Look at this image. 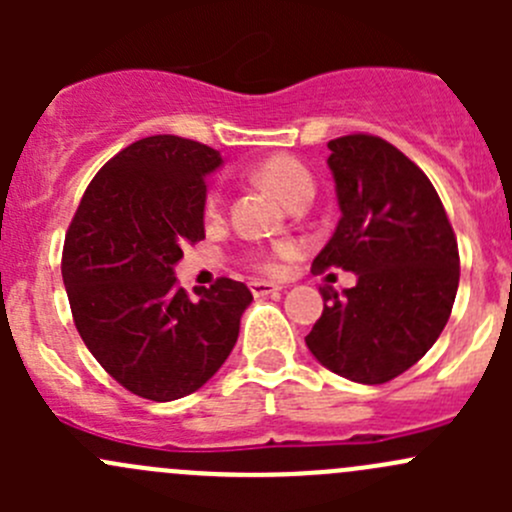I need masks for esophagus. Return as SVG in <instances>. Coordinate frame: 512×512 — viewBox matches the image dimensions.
Masks as SVG:
<instances>
[{
  "label": "esophagus",
  "instance_id": "34e87169",
  "mask_svg": "<svg viewBox=\"0 0 512 512\" xmlns=\"http://www.w3.org/2000/svg\"><path fill=\"white\" fill-rule=\"evenodd\" d=\"M250 289H252V294H255V297H267V294L282 292L280 285H275V282H265V280H252Z\"/></svg>",
  "mask_w": 512,
  "mask_h": 512
}]
</instances>
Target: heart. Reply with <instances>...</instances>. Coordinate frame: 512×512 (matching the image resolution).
Instances as JSON below:
<instances>
[{
  "instance_id": "heart-1",
  "label": "heart",
  "mask_w": 512,
  "mask_h": 512,
  "mask_svg": "<svg viewBox=\"0 0 512 512\" xmlns=\"http://www.w3.org/2000/svg\"><path fill=\"white\" fill-rule=\"evenodd\" d=\"M255 178L265 185L267 190L277 195L280 200H285L289 205L299 193L304 190H312V175L309 170L304 168L299 160L289 158V156H272L267 160H262L260 165L255 168ZM218 208V198L210 195L208 200V210ZM287 255V247H280L277 252L272 255H257L255 257V265L257 270L262 272H277L280 270V257Z\"/></svg>"
}]
</instances>
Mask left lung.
Masks as SVG:
<instances>
[{
	"instance_id": "left-lung-1",
	"label": "left lung",
	"mask_w": 512,
	"mask_h": 512,
	"mask_svg": "<svg viewBox=\"0 0 512 512\" xmlns=\"http://www.w3.org/2000/svg\"><path fill=\"white\" fill-rule=\"evenodd\" d=\"M342 210L314 270L342 267L356 285L322 292L307 334L314 359L356 384H384L433 347L458 292V245L431 180L384 138L327 143Z\"/></svg>"
}]
</instances>
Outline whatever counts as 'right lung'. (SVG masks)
I'll return each instance as SVG.
<instances>
[{"label": "right lung", "mask_w": 512, "mask_h": 512, "mask_svg": "<svg viewBox=\"0 0 512 512\" xmlns=\"http://www.w3.org/2000/svg\"><path fill=\"white\" fill-rule=\"evenodd\" d=\"M215 148L148 136L96 173L71 220L61 277L81 339L131 394L175 401L225 364L252 292L220 277L188 297L175 282L183 245L205 237Z\"/></svg>", "instance_id": "obj_1"}]
</instances>
